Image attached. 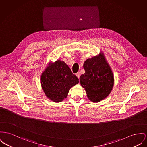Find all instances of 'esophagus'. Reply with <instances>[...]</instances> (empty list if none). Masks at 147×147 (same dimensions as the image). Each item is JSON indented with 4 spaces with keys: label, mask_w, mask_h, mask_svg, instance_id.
<instances>
[{
    "label": "esophagus",
    "mask_w": 147,
    "mask_h": 147,
    "mask_svg": "<svg viewBox=\"0 0 147 147\" xmlns=\"http://www.w3.org/2000/svg\"><path fill=\"white\" fill-rule=\"evenodd\" d=\"M76 76H77V77L79 79V78H80V72H78L77 73H76Z\"/></svg>",
    "instance_id": "obj_1"
}]
</instances>
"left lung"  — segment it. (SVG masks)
<instances>
[{
    "mask_svg": "<svg viewBox=\"0 0 147 147\" xmlns=\"http://www.w3.org/2000/svg\"><path fill=\"white\" fill-rule=\"evenodd\" d=\"M83 68L85 73L80 77V83L88 98L94 103L102 100L110 94L114 85L113 73L103 54L88 59Z\"/></svg>",
    "mask_w": 147,
    "mask_h": 147,
    "instance_id": "1",
    "label": "left lung"
}]
</instances>
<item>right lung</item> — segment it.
<instances>
[{
  "mask_svg": "<svg viewBox=\"0 0 147 147\" xmlns=\"http://www.w3.org/2000/svg\"><path fill=\"white\" fill-rule=\"evenodd\" d=\"M41 85L46 96L54 102H61L68 96L70 89L79 83L69 67L61 61L51 64L41 76Z\"/></svg>",
  "mask_w": 147,
  "mask_h": 147,
  "instance_id": "1",
  "label": "right lung"
}]
</instances>
